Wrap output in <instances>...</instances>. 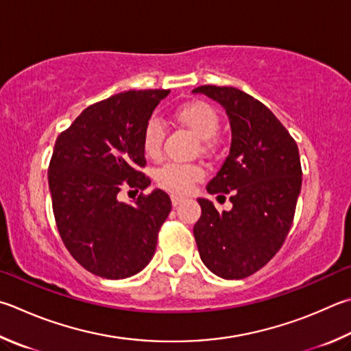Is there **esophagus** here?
<instances>
[{
  "mask_svg": "<svg viewBox=\"0 0 351 351\" xmlns=\"http://www.w3.org/2000/svg\"><path fill=\"white\" fill-rule=\"evenodd\" d=\"M186 199H184L182 196H178V195H171V204H173V207H178L180 206L181 202H184Z\"/></svg>",
  "mask_w": 351,
  "mask_h": 351,
  "instance_id": "1",
  "label": "esophagus"
}]
</instances>
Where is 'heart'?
Masks as SVG:
<instances>
[{"label": "heart", "instance_id": "heart-1", "mask_svg": "<svg viewBox=\"0 0 351 351\" xmlns=\"http://www.w3.org/2000/svg\"><path fill=\"white\" fill-rule=\"evenodd\" d=\"M176 118L182 125L192 130L195 135L204 141V149L210 147L208 139L212 138L219 125V117L212 106L202 101H195L181 106L176 110ZM165 129L162 121L158 117H152L143 130V150L147 158L155 159L161 155ZM156 182L173 193H187L196 181L204 178V169L197 164L167 162L156 170Z\"/></svg>", "mask_w": 351, "mask_h": 351}]
</instances>
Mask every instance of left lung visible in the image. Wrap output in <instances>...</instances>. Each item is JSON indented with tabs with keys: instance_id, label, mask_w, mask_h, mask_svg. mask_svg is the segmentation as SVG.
Here are the masks:
<instances>
[{
	"instance_id": "left-lung-1",
	"label": "left lung",
	"mask_w": 351,
	"mask_h": 351,
	"mask_svg": "<svg viewBox=\"0 0 351 351\" xmlns=\"http://www.w3.org/2000/svg\"><path fill=\"white\" fill-rule=\"evenodd\" d=\"M193 93L218 101L232 127L230 154L207 192L230 193L233 207L219 213L197 199V252L216 276L242 279L263 269L290 232L302 184L299 150L269 107L239 88L201 86Z\"/></svg>"
}]
</instances>
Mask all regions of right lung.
<instances>
[{"label": "right lung", "mask_w": 351, "mask_h": 351, "mask_svg": "<svg viewBox=\"0 0 351 351\" xmlns=\"http://www.w3.org/2000/svg\"><path fill=\"white\" fill-rule=\"evenodd\" d=\"M170 90H129L88 106L56 138L49 189L60 237L87 271L106 279L136 275L156 250L158 232L171 210L154 190L133 204L123 187L144 190L143 130Z\"/></svg>", "instance_id": "1"}]
</instances>
